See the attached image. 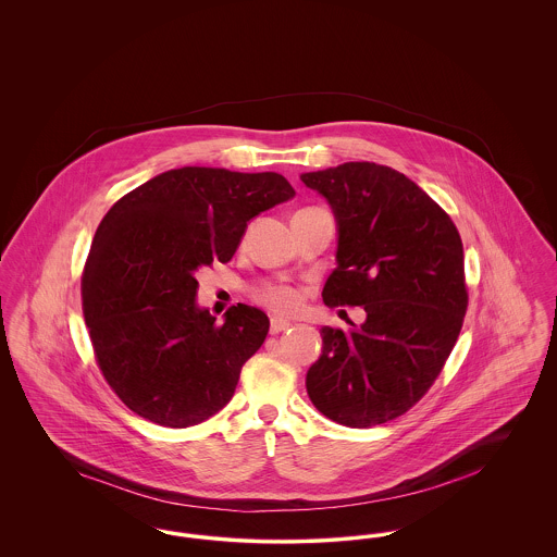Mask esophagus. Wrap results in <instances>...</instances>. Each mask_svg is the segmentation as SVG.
<instances>
[{
  "mask_svg": "<svg viewBox=\"0 0 557 557\" xmlns=\"http://www.w3.org/2000/svg\"><path fill=\"white\" fill-rule=\"evenodd\" d=\"M288 327H290V321L273 318L271 319V325H269V332H271V334H280V332H284V330H288Z\"/></svg>",
  "mask_w": 557,
  "mask_h": 557,
  "instance_id": "esophagus-1",
  "label": "esophagus"
}]
</instances>
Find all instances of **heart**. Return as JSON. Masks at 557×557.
Returning <instances> with one entry per match:
<instances>
[{
	"mask_svg": "<svg viewBox=\"0 0 557 557\" xmlns=\"http://www.w3.org/2000/svg\"><path fill=\"white\" fill-rule=\"evenodd\" d=\"M255 298L273 313L290 315L302 305V292L290 284H267L255 292Z\"/></svg>",
	"mask_w": 557,
	"mask_h": 557,
	"instance_id": "heart-1",
	"label": "heart"
}]
</instances>
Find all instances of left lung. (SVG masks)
<instances>
[{
	"instance_id": "obj_1",
	"label": "left lung",
	"mask_w": 557,
	"mask_h": 557,
	"mask_svg": "<svg viewBox=\"0 0 557 557\" xmlns=\"http://www.w3.org/2000/svg\"><path fill=\"white\" fill-rule=\"evenodd\" d=\"M300 180L338 221L323 302L368 315L359 327H321L307 393L336 424H386L424 397L459 338L468 311L459 232L422 187L384 164L345 162Z\"/></svg>"
}]
</instances>
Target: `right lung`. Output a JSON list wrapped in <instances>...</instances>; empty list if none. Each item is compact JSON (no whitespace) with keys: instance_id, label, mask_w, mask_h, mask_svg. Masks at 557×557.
I'll list each match as a JSON object with an SVG mask.
<instances>
[{"instance_id":"1","label":"right lung","mask_w":557,"mask_h":557,"mask_svg":"<svg viewBox=\"0 0 557 557\" xmlns=\"http://www.w3.org/2000/svg\"><path fill=\"white\" fill-rule=\"evenodd\" d=\"M292 196L280 173L184 166L110 207L83 267L81 300L98 368L133 413L187 428L234 397L269 319L238 302L216 323L196 307L194 275L230 263L248 221Z\"/></svg>"}]
</instances>
